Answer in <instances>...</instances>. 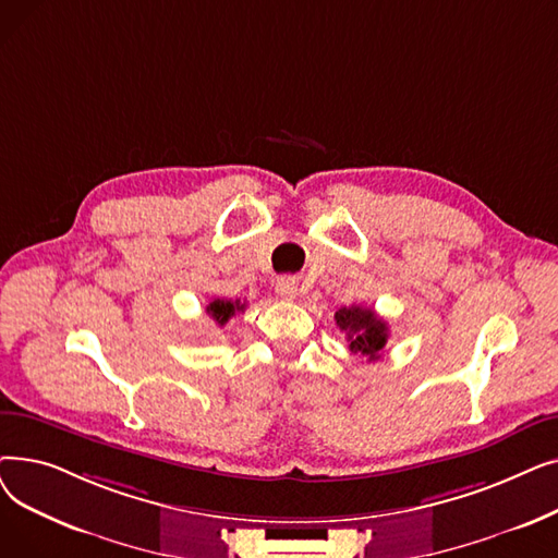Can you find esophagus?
Wrapping results in <instances>:
<instances>
[{"label": "esophagus", "instance_id": "34e87169", "mask_svg": "<svg viewBox=\"0 0 558 558\" xmlns=\"http://www.w3.org/2000/svg\"><path fill=\"white\" fill-rule=\"evenodd\" d=\"M276 291H278L280 299L291 301V299H296V294H299V282H296V278L282 276V278H278V282H276Z\"/></svg>", "mask_w": 558, "mask_h": 558}]
</instances>
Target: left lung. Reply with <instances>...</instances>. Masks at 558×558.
<instances>
[{
    "label": "left lung",
    "mask_w": 558,
    "mask_h": 558,
    "mask_svg": "<svg viewBox=\"0 0 558 558\" xmlns=\"http://www.w3.org/2000/svg\"><path fill=\"white\" fill-rule=\"evenodd\" d=\"M335 320L337 328L345 332L350 353L366 357L368 362H377L383 357L389 341V326L385 318H379L371 307L353 305L337 310Z\"/></svg>",
    "instance_id": "8db88e82"
}]
</instances>
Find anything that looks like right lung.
<instances>
[{
    "instance_id": "right-lung-1",
    "label": "right lung",
    "mask_w": 558,
    "mask_h": 558,
    "mask_svg": "<svg viewBox=\"0 0 558 558\" xmlns=\"http://www.w3.org/2000/svg\"><path fill=\"white\" fill-rule=\"evenodd\" d=\"M246 303H240V301H228V299H215L208 307H205V312H208L217 326H226L228 318L234 316V312H244Z\"/></svg>"
}]
</instances>
